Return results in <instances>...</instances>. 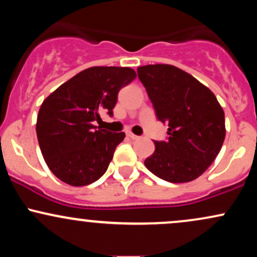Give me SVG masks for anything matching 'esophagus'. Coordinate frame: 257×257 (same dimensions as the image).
<instances>
[{"label": "esophagus", "mask_w": 257, "mask_h": 257, "mask_svg": "<svg viewBox=\"0 0 257 257\" xmlns=\"http://www.w3.org/2000/svg\"><path fill=\"white\" fill-rule=\"evenodd\" d=\"M126 135H128V137H129V138H131V139H132V140H137V139H139V138H140V137H138V135L133 134V133H128V134H126Z\"/></svg>", "instance_id": "1"}]
</instances>
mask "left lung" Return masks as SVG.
Returning a JSON list of instances; mask_svg holds the SVG:
<instances>
[{
    "label": "left lung",
    "mask_w": 257,
    "mask_h": 257,
    "mask_svg": "<svg viewBox=\"0 0 257 257\" xmlns=\"http://www.w3.org/2000/svg\"><path fill=\"white\" fill-rule=\"evenodd\" d=\"M138 76L157 118L169 126L168 140L155 141L146 168L174 184L192 181L208 169L222 147V107L208 87L173 65L140 66Z\"/></svg>",
    "instance_id": "left-lung-1"
}]
</instances>
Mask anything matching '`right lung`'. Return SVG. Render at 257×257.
Masks as SVG:
<instances>
[{"instance_id":"obj_1","label":"right lung","mask_w":257,"mask_h":257,"mask_svg":"<svg viewBox=\"0 0 257 257\" xmlns=\"http://www.w3.org/2000/svg\"><path fill=\"white\" fill-rule=\"evenodd\" d=\"M137 77L131 67L94 66L57 88L41 105L36 133L51 172L71 186L101 178L124 133L96 129L100 114H113L120 88Z\"/></svg>"}]
</instances>
